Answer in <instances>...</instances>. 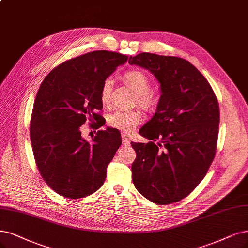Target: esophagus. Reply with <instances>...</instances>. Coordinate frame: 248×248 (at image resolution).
<instances>
[{"label":"esophagus","mask_w":248,"mask_h":248,"mask_svg":"<svg viewBox=\"0 0 248 248\" xmlns=\"http://www.w3.org/2000/svg\"><path fill=\"white\" fill-rule=\"evenodd\" d=\"M122 138H123V144H124V145H125V146L130 145V139H129V137H127L126 135H124V134H123Z\"/></svg>","instance_id":"obj_1"}]
</instances>
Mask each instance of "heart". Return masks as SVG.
Wrapping results in <instances>:
<instances>
[{
    "label": "heart",
    "mask_w": 248,
    "mask_h": 248,
    "mask_svg": "<svg viewBox=\"0 0 248 248\" xmlns=\"http://www.w3.org/2000/svg\"><path fill=\"white\" fill-rule=\"evenodd\" d=\"M124 79L137 94V102L145 110H152L156 107L158 98L150 92L151 81L148 76L141 70H129L124 75ZM112 89L111 78H106L100 90V98L104 104L108 103ZM142 121V115L138 110L117 109L107 117L108 124L115 130L124 134L133 132Z\"/></svg>",
    "instance_id": "1"
}]
</instances>
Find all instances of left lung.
I'll return each mask as SVG.
<instances>
[{
	"mask_svg": "<svg viewBox=\"0 0 248 248\" xmlns=\"http://www.w3.org/2000/svg\"><path fill=\"white\" fill-rule=\"evenodd\" d=\"M129 63L152 72L161 91L156 112L139 131L150 142L131 143L137 155L133 183L152 202L171 204L199 185L215 158L217 99L206 78L185 59L140 53Z\"/></svg>",
	"mask_w": 248,
	"mask_h": 248,
	"instance_id": "1",
	"label": "left lung"
}]
</instances>
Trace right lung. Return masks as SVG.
<instances>
[{"mask_svg": "<svg viewBox=\"0 0 248 248\" xmlns=\"http://www.w3.org/2000/svg\"><path fill=\"white\" fill-rule=\"evenodd\" d=\"M127 58L109 51L84 54L55 67L38 91L30 127L33 156L44 181L63 197H86L103 185L121 136L107 127L88 142L79 127L87 121L104 125L101 87Z\"/></svg>", "mask_w": 248, "mask_h": 248, "instance_id": "right-lung-1", "label": "right lung"}]
</instances>
